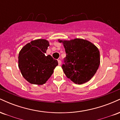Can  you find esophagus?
I'll list each match as a JSON object with an SVG mask.
<instances>
[{
    "label": "esophagus",
    "mask_w": 120,
    "mask_h": 120,
    "mask_svg": "<svg viewBox=\"0 0 120 120\" xmlns=\"http://www.w3.org/2000/svg\"><path fill=\"white\" fill-rule=\"evenodd\" d=\"M58 64L59 65H60L61 64V61L60 60H58Z\"/></svg>",
    "instance_id": "esophagus-1"
}]
</instances>
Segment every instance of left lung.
<instances>
[{"label": "left lung", "instance_id": "obj_1", "mask_svg": "<svg viewBox=\"0 0 120 120\" xmlns=\"http://www.w3.org/2000/svg\"><path fill=\"white\" fill-rule=\"evenodd\" d=\"M66 52L62 68L67 78L76 84H83L91 79L100 65L98 49L83 39L60 41Z\"/></svg>", "mask_w": 120, "mask_h": 120}]
</instances>
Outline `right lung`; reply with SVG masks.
Returning a JSON list of instances; mask_svg holds the SVG:
<instances>
[{"instance_id": "right-lung-1", "label": "right lung", "mask_w": 120, "mask_h": 120, "mask_svg": "<svg viewBox=\"0 0 120 120\" xmlns=\"http://www.w3.org/2000/svg\"><path fill=\"white\" fill-rule=\"evenodd\" d=\"M49 41L39 39L26 44L19 52V67L24 78L34 85H43L53 73L58 62L45 55Z\"/></svg>"}]
</instances>
